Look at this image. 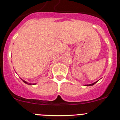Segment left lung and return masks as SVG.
Returning a JSON list of instances; mask_svg holds the SVG:
<instances>
[{
    "instance_id": "obj_1",
    "label": "left lung",
    "mask_w": 120,
    "mask_h": 120,
    "mask_svg": "<svg viewBox=\"0 0 120 120\" xmlns=\"http://www.w3.org/2000/svg\"><path fill=\"white\" fill-rule=\"evenodd\" d=\"M98 81H96V82H95L94 83H90V84H89V85H85V86H92V85H94V84H95V83H96V82H97Z\"/></svg>"
}]
</instances>
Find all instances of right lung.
Masks as SVG:
<instances>
[{
  "label": "right lung",
  "mask_w": 120,
  "mask_h": 120,
  "mask_svg": "<svg viewBox=\"0 0 120 120\" xmlns=\"http://www.w3.org/2000/svg\"><path fill=\"white\" fill-rule=\"evenodd\" d=\"M21 80H22V81L24 82V83H26V84H28V85H35L36 83H28V82H26V81H24V79H21Z\"/></svg>",
  "instance_id": "1"
}]
</instances>
